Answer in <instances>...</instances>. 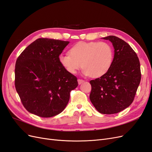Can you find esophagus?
<instances>
[{
  "label": "esophagus",
  "instance_id": "obj_1",
  "mask_svg": "<svg viewBox=\"0 0 152 152\" xmlns=\"http://www.w3.org/2000/svg\"><path fill=\"white\" fill-rule=\"evenodd\" d=\"M84 82V80H82V79H78V83H79V84H81L82 83H83V82Z\"/></svg>",
  "mask_w": 152,
  "mask_h": 152
}]
</instances>
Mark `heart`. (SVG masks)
Wrapping results in <instances>:
<instances>
[{"label":"heart","mask_w":152,"mask_h":152,"mask_svg":"<svg viewBox=\"0 0 152 152\" xmlns=\"http://www.w3.org/2000/svg\"><path fill=\"white\" fill-rule=\"evenodd\" d=\"M69 53L61 54L59 61L71 74H75L82 66L83 75L99 78L108 72L113 61V48L107 42H79Z\"/></svg>","instance_id":"obj_1"}]
</instances>
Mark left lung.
<instances>
[{"label":"left lung","mask_w":152,"mask_h":152,"mask_svg":"<svg viewBox=\"0 0 152 152\" xmlns=\"http://www.w3.org/2000/svg\"><path fill=\"white\" fill-rule=\"evenodd\" d=\"M112 43L114 58L108 72L90 81L89 98L95 108L103 114H114L130 106L141 81L140 63L132 48L113 35L103 38Z\"/></svg>","instance_id":"obj_1"}]
</instances>
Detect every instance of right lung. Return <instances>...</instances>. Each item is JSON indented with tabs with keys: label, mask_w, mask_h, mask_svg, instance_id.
Here are the masks:
<instances>
[{
	"label": "right lung",
	"mask_w": 152,
	"mask_h": 152,
	"mask_svg": "<svg viewBox=\"0 0 152 152\" xmlns=\"http://www.w3.org/2000/svg\"><path fill=\"white\" fill-rule=\"evenodd\" d=\"M70 43L46 38L37 39L18 58L15 87L27 111L41 117L61 113L78 86L75 76L68 73L59 56Z\"/></svg>",
	"instance_id": "obj_1"
}]
</instances>
